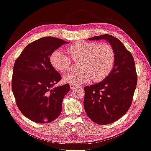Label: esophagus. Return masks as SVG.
Returning <instances> with one entry per match:
<instances>
[{"mask_svg":"<svg viewBox=\"0 0 151 151\" xmlns=\"http://www.w3.org/2000/svg\"><path fill=\"white\" fill-rule=\"evenodd\" d=\"M70 88H71V89L76 88V87H79V88H81V86H76V85H72V84L70 85Z\"/></svg>","mask_w":151,"mask_h":151,"instance_id":"1","label":"esophagus"}]
</instances>
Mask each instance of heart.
Returning <instances> with one entry per match:
<instances>
[{
    "mask_svg": "<svg viewBox=\"0 0 151 151\" xmlns=\"http://www.w3.org/2000/svg\"><path fill=\"white\" fill-rule=\"evenodd\" d=\"M67 54L56 49L50 57V62L56 70L66 73L72 68V60L81 61V70L73 72L64 76V81L72 85L104 80L111 74L115 63V52L109 44L79 40L66 48Z\"/></svg>",
    "mask_w": 151,
    "mask_h": 151,
    "instance_id": "obj_1",
    "label": "heart"
}]
</instances>
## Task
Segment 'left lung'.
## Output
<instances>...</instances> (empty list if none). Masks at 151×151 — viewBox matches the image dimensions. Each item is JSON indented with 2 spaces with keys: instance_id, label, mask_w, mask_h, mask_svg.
<instances>
[{
  "instance_id": "obj_1",
  "label": "left lung",
  "mask_w": 151,
  "mask_h": 151,
  "mask_svg": "<svg viewBox=\"0 0 151 151\" xmlns=\"http://www.w3.org/2000/svg\"><path fill=\"white\" fill-rule=\"evenodd\" d=\"M89 39L108 40L116 55L111 74L84 88L86 114L93 122L104 125L122 117L131 106L138 81L136 66L132 54L116 37L106 34Z\"/></svg>"
}]
</instances>
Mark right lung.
<instances>
[{"label": "right lung", "instance_id": "obj_1", "mask_svg": "<svg viewBox=\"0 0 151 151\" xmlns=\"http://www.w3.org/2000/svg\"><path fill=\"white\" fill-rule=\"evenodd\" d=\"M68 42L52 37L40 38L28 44L15 60L11 80L13 95L19 111L34 122L50 123L61 113L70 85L53 87L62 76L51 65L50 57Z\"/></svg>", "mask_w": 151, "mask_h": 151}]
</instances>
